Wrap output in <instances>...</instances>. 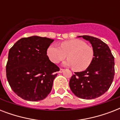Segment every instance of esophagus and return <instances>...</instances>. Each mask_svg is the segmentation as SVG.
I'll return each mask as SVG.
<instances>
[{
    "instance_id": "obj_1",
    "label": "esophagus",
    "mask_w": 120,
    "mask_h": 120,
    "mask_svg": "<svg viewBox=\"0 0 120 120\" xmlns=\"http://www.w3.org/2000/svg\"><path fill=\"white\" fill-rule=\"evenodd\" d=\"M64 69H62V68H60V70H59V73H62V72H64Z\"/></svg>"
}]
</instances>
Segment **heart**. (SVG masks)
<instances>
[{"instance_id":"heart-1","label":"heart","mask_w":120,"mask_h":120,"mask_svg":"<svg viewBox=\"0 0 120 120\" xmlns=\"http://www.w3.org/2000/svg\"><path fill=\"white\" fill-rule=\"evenodd\" d=\"M47 56L53 63H58L67 57L64 62V66L73 67L77 71H83L87 68L93 61L94 52L93 48L80 39H71L63 41L60 47L51 45L47 49Z\"/></svg>"}]
</instances>
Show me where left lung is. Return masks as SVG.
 Returning <instances> with one entry per match:
<instances>
[{
	"mask_svg": "<svg viewBox=\"0 0 120 120\" xmlns=\"http://www.w3.org/2000/svg\"><path fill=\"white\" fill-rule=\"evenodd\" d=\"M89 41L94 52L90 65L75 72L70 80L71 91L77 97L91 100L104 94L112 85L115 75V60L110 48L102 40L88 35L79 36Z\"/></svg>",
	"mask_w": 120,
	"mask_h": 120,
	"instance_id": "obj_1",
	"label": "left lung"
}]
</instances>
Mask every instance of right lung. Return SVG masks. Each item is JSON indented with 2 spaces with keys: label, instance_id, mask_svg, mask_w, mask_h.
I'll list each match as a JSON object with an SVG mask.
<instances>
[{
  "label": "right lung",
  "instance_id": "obj_1",
  "mask_svg": "<svg viewBox=\"0 0 120 120\" xmlns=\"http://www.w3.org/2000/svg\"><path fill=\"white\" fill-rule=\"evenodd\" d=\"M53 41L36 35L22 38L8 52L7 79L12 90L23 100L40 101L50 93L59 71L47 55Z\"/></svg>",
  "mask_w": 120,
  "mask_h": 120
}]
</instances>
